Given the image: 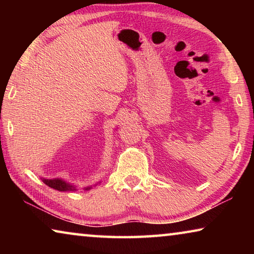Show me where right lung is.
<instances>
[{
  "label": "right lung",
  "instance_id": "right-lung-1",
  "mask_svg": "<svg viewBox=\"0 0 254 254\" xmlns=\"http://www.w3.org/2000/svg\"><path fill=\"white\" fill-rule=\"evenodd\" d=\"M42 182H44L47 186H49L51 188L56 189V190L59 191H74L77 190L76 186L71 185L69 183H67L66 180H64L62 178H53V179H47V178H41ZM92 188V186L85 187V190H89Z\"/></svg>",
  "mask_w": 254,
  "mask_h": 254
}]
</instances>
